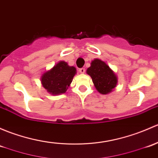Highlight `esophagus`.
I'll return each instance as SVG.
<instances>
[{"label":"esophagus","mask_w":158,"mask_h":158,"mask_svg":"<svg viewBox=\"0 0 158 158\" xmlns=\"http://www.w3.org/2000/svg\"><path fill=\"white\" fill-rule=\"evenodd\" d=\"M79 71V73H80L83 74L85 73V68H80Z\"/></svg>","instance_id":"1"}]
</instances>
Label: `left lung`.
<instances>
[{
  "mask_svg": "<svg viewBox=\"0 0 158 158\" xmlns=\"http://www.w3.org/2000/svg\"><path fill=\"white\" fill-rule=\"evenodd\" d=\"M86 73L92 77L96 89L101 94H109L117 86V76L109 66L101 60H92Z\"/></svg>",
  "mask_w": 158,
  "mask_h": 158,
  "instance_id": "1",
  "label": "left lung"
}]
</instances>
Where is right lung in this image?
<instances>
[{
    "label": "right lung",
    "instance_id": "add662e5",
    "mask_svg": "<svg viewBox=\"0 0 158 158\" xmlns=\"http://www.w3.org/2000/svg\"><path fill=\"white\" fill-rule=\"evenodd\" d=\"M75 74L76 69L74 66H69L67 63L60 61L41 76V84L53 95L63 94L67 91Z\"/></svg>",
    "mask_w": 158,
    "mask_h": 158
}]
</instances>
